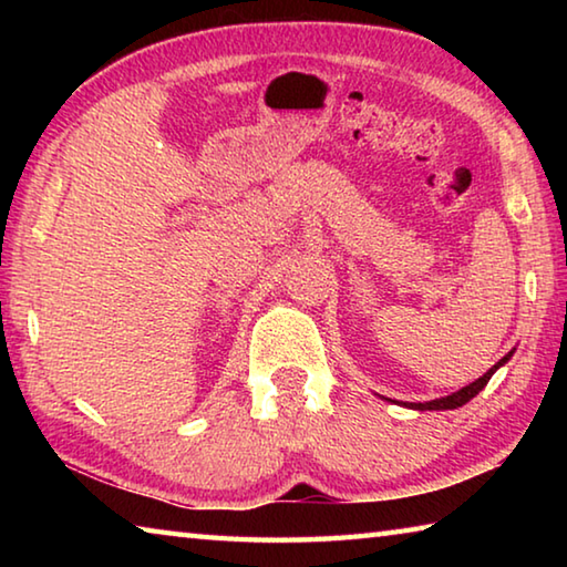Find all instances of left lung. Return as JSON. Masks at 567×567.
I'll return each mask as SVG.
<instances>
[{
	"label": "left lung",
	"mask_w": 567,
	"mask_h": 567,
	"mask_svg": "<svg viewBox=\"0 0 567 567\" xmlns=\"http://www.w3.org/2000/svg\"><path fill=\"white\" fill-rule=\"evenodd\" d=\"M513 358V352H507L505 358L497 362V364H493L491 370L485 372L483 378H477L475 382H470V385H465L463 390H457V392H453V395H447V398H440V400H430V402H410V408H415V410H455V408H463L465 402H470L473 400L480 390H483L485 385H487V380L493 378V372L501 368V364H505L507 360Z\"/></svg>",
	"instance_id": "8db88e82"
}]
</instances>
